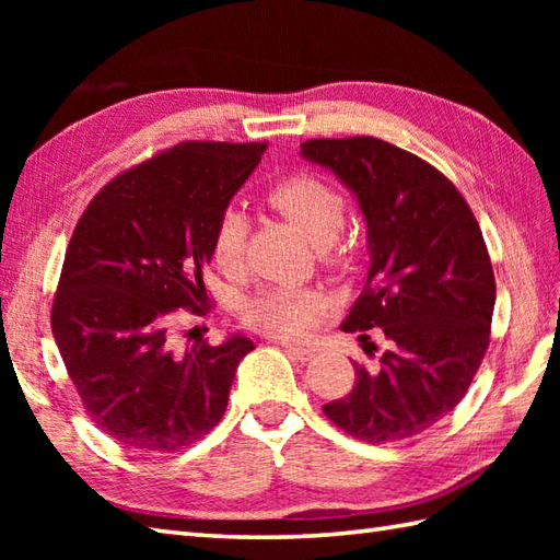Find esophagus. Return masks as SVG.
<instances>
[{
    "mask_svg": "<svg viewBox=\"0 0 560 560\" xmlns=\"http://www.w3.org/2000/svg\"><path fill=\"white\" fill-rule=\"evenodd\" d=\"M287 351L299 361H313L317 355L315 347H301V343H287Z\"/></svg>",
    "mask_w": 560,
    "mask_h": 560,
    "instance_id": "esophagus-1",
    "label": "esophagus"
}]
</instances>
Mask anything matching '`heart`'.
<instances>
[{"instance_id": "obj_1", "label": "heart", "mask_w": 560, "mask_h": 560, "mask_svg": "<svg viewBox=\"0 0 560 560\" xmlns=\"http://www.w3.org/2000/svg\"><path fill=\"white\" fill-rule=\"evenodd\" d=\"M269 205L287 217L307 241L327 245L343 223V197L339 189L315 175H293L269 192ZM247 221L241 209H225L213 231V259L221 269H233L243 257ZM319 299L317 291L277 287L259 291L245 307L247 323L273 337H299L313 325Z\"/></svg>"}]
</instances>
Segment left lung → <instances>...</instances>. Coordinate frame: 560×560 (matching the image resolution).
Masks as SVG:
<instances>
[{
  "instance_id": "obj_1",
  "label": "left lung",
  "mask_w": 560,
  "mask_h": 560,
  "mask_svg": "<svg viewBox=\"0 0 560 560\" xmlns=\"http://www.w3.org/2000/svg\"><path fill=\"white\" fill-rule=\"evenodd\" d=\"M301 156L335 173L365 221L371 267L341 327L387 339L325 413L368 443L419 435L467 395L489 349L495 279L479 223L443 173L383 139H311Z\"/></svg>"
}]
</instances>
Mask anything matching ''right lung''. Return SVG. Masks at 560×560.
<instances>
[{
    "label": "right lung",
    "mask_w": 560,
    "mask_h": 560,
    "mask_svg": "<svg viewBox=\"0 0 560 560\" xmlns=\"http://www.w3.org/2000/svg\"><path fill=\"white\" fill-rule=\"evenodd\" d=\"M267 144L183 141L117 175L83 211L52 303V335L91 421L115 443L173 452L229 407L245 335L175 351L173 311L209 301L221 213Z\"/></svg>",
    "instance_id": "add662e5"
}]
</instances>
